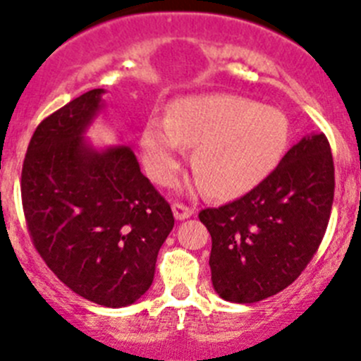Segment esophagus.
<instances>
[{
  "instance_id": "obj_1",
  "label": "esophagus",
  "mask_w": 361,
  "mask_h": 361,
  "mask_svg": "<svg viewBox=\"0 0 361 361\" xmlns=\"http://www.w3.org/2000/svg\"><path fill=\"white\" fill-rule=\"evenodd\" d=\"M173 212L178 221H183V219H188L190 215H194V208L187 207L183 203H173Z\"/></svg>"
}]
</instances>
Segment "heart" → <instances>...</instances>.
Returning <instances> with one entry per match:
<instances>
[{"mask_svg":"<svg viewBox=\"0 0 361 361\" xmlns=\"http://www.w3.org/2000/svg\"><path fill=\"white\" fill-rule=\"evenodd\" d=\"M290 140L288 117L278 109L235 94L181 97L169 117H153L142 131L147 169L169 180L187 146L192 165L212 196L237 197L260 185Z\"/></svg>","mask_w":361,"mask_h":361,"instance_id":"heart-1","label":"heart"}]
</instances>
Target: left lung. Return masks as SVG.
<instances>
[{
    "label": "left lung",
    "instance_id": "8db88e82",
    "mask_svg": "<svg viewBox=\"0 0 361 361\" xmlns=\"http://www.w3.org/2000/svg\"><path fill=\"white\" fill-rule=\"evenodd\" d=\"M335 165L324 133L302 137L245 196L200 212L212 235L214 288L258 302L287 288L317 252L331 215Z\"/></svg>",
    "mask_w": 361,
    "mask_h": 361
}]
</instances>
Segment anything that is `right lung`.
<instances>
[{
  "mask_svg": "<svg viewBox=\"0 0 361 361\" xmlns=\"http://www.w3.org/2000/svg\"><path fill=\"white\" fill-rule=\"evenodd\" d=\"M103 92L82 94L37 126L21 197L33 245L56 278L96 305L121 308L151 287L174 217L130 147L97 151L83 139Z\"/></svg>",
  "mask_w": 361,
  "mask_h": 361,
  "instance_id": "add662e5",
  "label": "right lung"
}]
</instances>
